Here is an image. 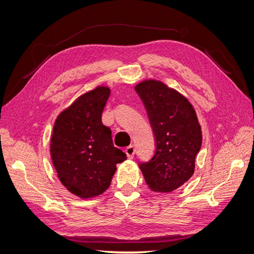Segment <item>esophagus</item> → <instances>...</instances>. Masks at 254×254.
Segmentation results:
<instances>
[{"mask_svg":"<svg viewBox=\"0 0 254 254\" xmlns=\"http://www.w3.org/2000/svg\"><path fill=\"white\" fill-rule=\"evenodd\" d=\"M125 152H126V155H127V157H128L129 159H132L133 156H134V153H135L134 146H132V145L128 146V147L125 149Z\"/></svg>","mask_w":254,"mask_h":254,"instance_id":"1","label":"esophagus"}]
</instances>
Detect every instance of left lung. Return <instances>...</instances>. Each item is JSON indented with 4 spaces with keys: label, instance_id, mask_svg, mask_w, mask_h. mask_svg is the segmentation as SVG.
Instances as JSON below:
<instances>
[{
    "label": "left lung",
    "instance_id": "8db88e82",
    "mask_svg": "<svg viewBox=\"0 0 254 254\" xmlns=\"http://www.w3.org/2000/svg\"><path fill=\"white\" fill-rule=\"evenodd\" d=\"M144 103L156 137V153L140 168L148 188L170 193L190 179L201 148V127L193 105L180 92L157 79L134 87Z\"/></svg>",
    "mask_w": 254,
    "mask_h": 254
}]
</instances>
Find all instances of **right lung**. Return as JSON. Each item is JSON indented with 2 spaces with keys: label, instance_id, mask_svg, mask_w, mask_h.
Here are the masks:
<instances>
[{
  "label": "right lung",
  "instance_id": "1",
  "mask_svg": "<svg viewBox=\"0 0 254 254\" xmlns=\"http://www.w3.org/2000/svg\"><path fill=\"white\" fill-rule=\"evenodd\" d=\"M109 95L108 86H97L61 111L54 124L53 165L61 184L81 199L102 195L110 187L117 164L127 159L114 147L111 129L102 123Z\"/></svg>",
  "mask_w": 254,
  "mask_h": 254
}]
</instances>
